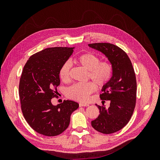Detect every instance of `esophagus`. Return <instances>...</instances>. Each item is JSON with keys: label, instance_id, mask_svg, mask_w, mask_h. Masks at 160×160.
Returning <instances> with one entry per match:
<instances>
[{"label": "esophagus", "instance_id": "34e87169", "mask_svg": "<svg viewBox=\"0 0 160 160\" xmlns=\"http://www.w3.org/2000/svg\"><path fill=\"white\" fill-rule=\"evenodd\" d=\"M79 106L80 107H88L89 104L84 103H79Z\"/></svg>", "mask_w": 160, "mask_h": 160}]
</instances>
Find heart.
I'll use <instances>...</instances> for the list:
<instances>
[{"label":"heart","instance_id":"heart-1","mask_svg":"<svg viewBox=\"0 0 160 160\" xmlns=\"http://www.w3.org/2000/svg\"><path fill=\"white\" fill-rule=\"evenodd\" d=\"M76 62L88 71V77L93 81L86 83H76L67 89V94L69 98L86 102L90 95L96 90V85L101 88L107 84L112 75V67L108 61H100L99 57L92 52L82 54L76 59ZM71 64L69 61L63 62L59 69V75L63 81L70 79Z\"/></svg>","mask_w":160,"mask_h":160}]
</instances>
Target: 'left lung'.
<instances>
[{
	"label": "left lung",
	"instance_id": "1",
	"mask_svg": "<svg viewBox=\"0 0 160 160\" xmlns=\"http://www.w3.org/2000/svg\"><path fill=\"white\" fill-rule=\"evenodd\" d=\"M88 45L105 55L112 67V75L100 95L101 100L110 101V106L106 109L95 104L100 114L91 125L99 132L113 133L125 127L133 113L137 91L134 69L126 52L119 47L106 42Z\"/></svg>",
	"mask_w": 160,
	"mask_h": 160
}]
</instances>
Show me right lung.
Wrapping results in <instances>:
<instances>
[{
    "label": "right lung",
    "instance_id": "add662e5",
    "mask_svg": "<svg viewBox=\"0 0 160 160\" xmlns=\"http://www.w3.org/2000/svg\"><path fill=\"white\" fill-rule=\"evenodd\" d=\"M75 47L47 48L32 55L24 67L19 83L21 109L28 125L38 133L56 136L68 128L79 103L71 100L53 105L60 85L59 69Z\"/></svg>",
    "mask_w": 160,
    "mask_h": 160
}]
</instances>
